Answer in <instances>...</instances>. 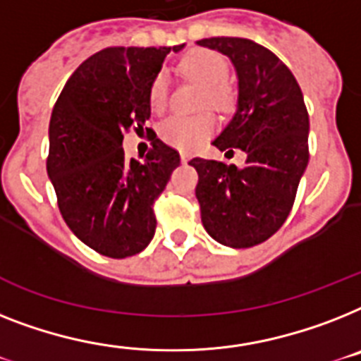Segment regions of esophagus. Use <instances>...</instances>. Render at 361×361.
Returning a JSON list of instances; mask_svg holds the SVG:
<instances>
[{"instance_id":"34e87169","label":"esophagus","mask_w":361,"mask_h":361,"mask_svg":"<svg viewBox=\"0 0 361 361\" xmlns=\"http://www.w3.org/2000/svg\"><path fill=\"white\" fill-rule=\"evenodd\" d=\"M180 157H181V161H183V163H185V161H189V154H185V152H181Z\"/></svg>"}]
</instances>
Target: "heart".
Returning a JSON list of instances; mask_svg holds the SVG:
<instances>
[{
	"mask_svg": "<svg viewBox=\"0 0 361 361\" xmlns=\"http://www.w3.org/2000/svg\"><path fill=\"white\" fill-rule=\"evenodd\" d=\"M180 70L187 78L204 83L202 105L226 111L235 102V90L228 83V63L219 51L207 48L190 49L180 61ZM148 102L154 113H163L169 104V79L163 72L152 79ZM216 130V118L211 113L195 116H171L161 124L159 135L166 145L181 152H192L209 139Z\"/></svg>",
	"mask_w": 361,
	"mask_h": 361,
	"instance_id": "b5f03b06",
	"label": "heart"
}]
</instances>
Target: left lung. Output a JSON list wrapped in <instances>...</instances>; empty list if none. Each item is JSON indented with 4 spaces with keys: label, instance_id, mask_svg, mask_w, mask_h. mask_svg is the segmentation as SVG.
<instances>
[{
    "label": "left lung",
    "instance_id": "obj_1",
    "mask_svg": "<svg viewBox=\"0 0 361 361\" xmlns=\"http://www.w3.org/2000/svg\"><path fill=\"white\" fill-rule=\"evenodd\" d=\"M198 44L228 55L239 78L237 113L213 145L247 152L245 166L189 161L198 172L202 224L221 245L256 247L286 222L310 159L302 90L271 49L248 38L213 37Z\"/></svg>",
    "mask_w": 361,
    "mask_h": 361
}]
</instances>
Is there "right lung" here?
Here are the masks:
<instances>
[{"label":"right lung","mask_w":361,"mask_h":361,"mask_svg":"<svg viewBox=\"0 0 361 361\" xmlns=\"http://www.w3.org/2000/svg\"><path fill=\"white\" fill-rule=\"evenodd\" d=\"M174 48H105L85 61L61 90L49 120L46 169L64 222L102 256L124 259L148 247L154 204L180 154L155 137L142 161L126 160L121 140L147 133L148 89Z\"/></svg>","instance_id":"obj_1"}]
</instances>
